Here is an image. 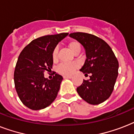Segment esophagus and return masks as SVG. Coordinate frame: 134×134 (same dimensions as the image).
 <instances>
[{
	"label": "esophagus",
	"mask_w": 134,
	"mask_h": 134,
	"mask_svg": "<svg viewBox=\"0 0 134 134\" xmlns=\"http://www.w3.org/2000/svg\"><path fill=\"white\" fill-rule=\"evenodd\" d=\"M63 77L65 78V79H71V78H72V76H67V75H65V76H64Z\"/></svg>",
	"instance_id": "34e87169"
}]
</instances>
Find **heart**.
<instances>
[{
  "mask_svg": "<svg viewBox=\"0 0 134 134\" xmlns=\"http://www.w3.org/2000/svg\"><path fill=\"white\" fill-rule=\"evenodd\" d=\"M69 48L72 52L75 54L76 53H80L81 47L79 42L73 40L69 42L68 44ZM58 48H55L52 51V59L53 61H56L58 59ZM78 67V64L76 63H62L58 67V71L59 73L64 74V75H69L73 73L74 71Z\"/></svg>",
  "mask_w": 134,
  "mask_h": 134,
  "instance_id": "1",
  "label": "heart"
}]
</instances>
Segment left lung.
<instances>
[{"mask_svg":"<svg viewBox=\"0 0 134 134\" xmlns=\"http://www.w3.org/2000/svg\"><path fill=\"white\" fill-rule=\"evenodd\" d=\"M69 37L81 43L85 48L86 60L80 71L90 74L76 88L79 96L88 104H99L112 93L118 75L119 63L107 43L94 35L74 32Z\"/></svg>","mask_w":134,"mask_h":134,"instance_id":"1","label":"left lung"}]
</instances>
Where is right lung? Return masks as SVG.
Masks as SVG:
<instances>
[{
    "mask_svg": "<svg viewBox=\"0 0 134 134\" xmlns=\"http://www.w3.org/2000/svg\"><path fill=\"white\" fill-rule=\"evenodd\" d=\"M69 33L42 36L32 40L18 58L14 73L16 91L23 104L30 109L41 110L55 99L63 76L55 74L52 79L44 71L52 68V51Z\"/></svg>",
    "mask_w": 134,
    "mask_h": 134,
    "instance_id": "add662e5",
    "label": "right lung"
}]
</instances>
